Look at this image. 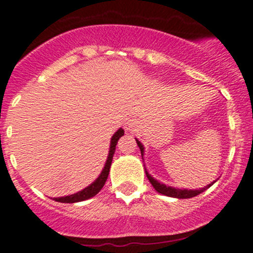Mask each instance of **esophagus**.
Here are the masks:
<instances>
[{
	"mask_svg": "<svg viewBox=\"0 0 253 253\" xmlns=\"http://www.w3.org/2000/svg\"><path fill=\"white\" fill-rule=\"evenodd\" d=\"M125 128H126V131L128 132H134L137 128H138V122H137L134 119H129L128 121L125 124Z\"/></svg>",
	"mask_w": 253,
	"mask_h": 253,
	"instance_id": "obj_1",
	"label": "esophagus"
}]
</instances>
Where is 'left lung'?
Segmentation results:
<instances>
[{
	"mask_svg": "<svg viewBox=\"0 0 253 253\" xmlns=\"http://www.w3.org/2000/svg\"><path fill=\"white\" fill-rule=\"evenodd\" d=\"M136 142H137V144H138L139 149H141V154L143 158V155H144V147H143L142 143L139 142L137 138H136ZM145 175H147L148 180H149V182L152 183V186L155 188V191H157V192L162 193V195H164V196H168V197L182 198V200L183 198H192V197H195V196L200 195V193L205 192L207 188L211 187V186L213 185L214 182H216V180H218V178H216L215 181H213V182H211L209 185L205 186L203 188H200V190H186V188H175V187H171V186H167V185H164V183L159 182V181L155 180V178L147 171V169H145Z\"/></svg>",
	"mask_w": 253,
	"mask_h": 253,
	"instance_id": "left-lung-1",
	"label": "left lung"
}]
</instances>
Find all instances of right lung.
I'll return each instance as SVG.
<instances>
[{
  "label": "right lung",
  "mask_w": 253,
  "mask_h": 253,
  "mask_svg": "<svg viewBox=\"0 0 253 253\" xmlns=\"http://www.w3.org/2000/svg\"><path fill=\"white\" fill-rule=\"evenodd\" d=\"M125 134V131L122 128L117 129L116 132L114 133V136L111 137L110 141V149H109V155L108 159H106L105 165H104L103 170H101L100 175L98 176L94 182H91L88 187H85L84 190L79 191V192L75 193V195H70V196H65V197H58L55 198L56 202H61V203H76V202H82V201H86L89 198L94 197L101 188L104 187L105 185L106 180H108L109 172H110V167H111V162H112V157L115 154V149H116V144L119 142V139L121 138L122 136Z\"/></svg>",
  "instance_id": "obj_1"
}]
</instances>
